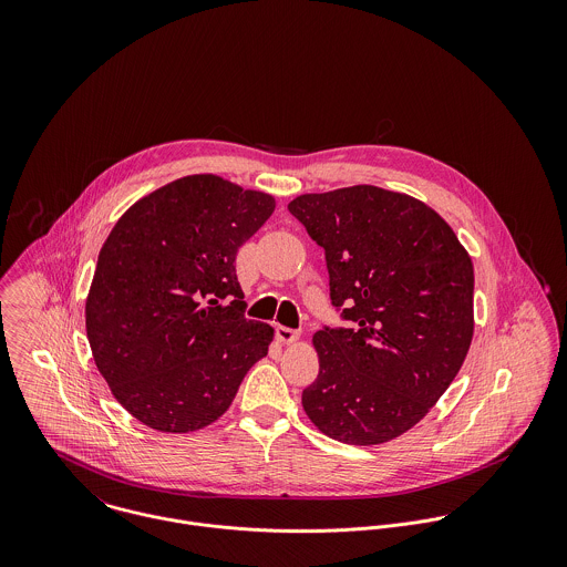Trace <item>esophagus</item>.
Returning <instances> with one entry per match:
<instances>
[{"mask_svg": "<svg viewBox=\"0 0 567 567\" xmlns=\"http://www.w3.org/2000/svg\"><path fill=\"white\" fill-rule=\"evenodd\" d=\"M299 331L297 329H290V327H284V324H277V338L281 340V342H286V344H290V342H297L299 340Z\"/></svg>", "mask_w": 567, "mask_h": 567, "instance_id": "34e87169", "label": "esophagus"}]
</instances>
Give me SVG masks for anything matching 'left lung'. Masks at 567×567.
Wrapping results in <instances>:
<instances>
[{"instance_id": "left-lung-1", "label": "left lung", "mask_w": 567, "mask_h": 567, "mask_svg": "<svg viewBox=\"0 0 567 567\" xmlns=\"http://www.w3.org/2000/svg\"><path fill=\"white\" fill-rule=\"evenodd\" d=\"M324 248L331 306L349 327L312 342L310 421L340 443L380 445L419 423L454 382L474 338V264L425 203L375 185L288 205Z\"/></svg>"}]
</instances>
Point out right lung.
<instances>
[{"label":"right lung","instance_id":"add662e5","mask_svg":"<svg viewBox=\"0 0 567 567\" xmlns=\"http://www.w3.org/2000/svg\"><path fill=\"white\" fill-rule=\"evenodd\" d=\"M275 198L216 174L140 198L97 255L84 317L97 371L144 425L185 434L227 412L275 329L244 317L236 255Z\"/></svg>","mask_w":567,"mask_h":567}]
</instances>
